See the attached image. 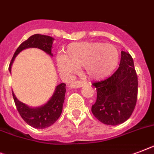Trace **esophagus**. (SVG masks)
<instances>
[{"label":"esophagus","instance_id":"1","mask_svg":"<svg viewBox=\"0 0 154 154\" xmlns=\"http://www.w3.org/2000/svg\"><path fill=\"white\" fill-rule=\"evenodd\" d=\"M86 85V82L82 81H75L70 84L71 88H81L82 86Z\"/></svg>","mask_w":154,"mask_h":154}]
</instances>
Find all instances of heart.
<instances>
[{
  "instance_id": "heart-1",
  "label": "heart",
  "mask_w": 154,
  "mask_h": 154,
  "mask_svg": "<svg viewBox=\"0 0 154 154\" xmlns=\"http://www.w3.org/2000/svg\"><path fill=\"white\" fill-rule=\"evenodd\" d=\"M119 62V52L114 45L99 42H73L66 54L57 57L60 73L71 76L84 66L85 72L92 79H103L112 74Z\"/></svg>"
}]
</instances>
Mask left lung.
<instances>
[{
  "instance_id": "8db88e82",
  "label": "left lung",
  "mask_w": 154,
  "mask_h": 154,
  "mask_svg": "<svg viewBox=\"0 0 154 154\" xmlns=\"http://www.w3.org/2000/svg\"><path fill=\"white\" fill-rule=\"evenodd\" d=\"M97 88L93 116L106 125L121 124L133 113L138 97V76L133 58L122 51L119 67L107 79L92 84Z\"/></svg>"
}]
</instances>
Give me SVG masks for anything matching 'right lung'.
<instances>
[{
    "label": "right lung",
    "instance_id": "obj_1",
    "mask_svg": "<svg viewBox=\"0 0 154 154\" xmlns=\"http://www.w3.org/2000/svg\"><path fill=\"white\" fill-rule=\"evenodd\" d=\"M54 38L51 36L35 34L30 36L16 49L14 55L10 62L8 69L11 72L12 65L15 57L20 51L30 47H35L45 51L46 53L52 56L51 47ZM66 84L62 83L56 87L55 91L50 100L42 107L32 108L25 103L17 100L14 93L12 92L13 100L20 116L23 120L31 127L36 129H44L54 124L59 118L62 112V106L65 100L66 94Z\"/></svg>",
    "mask_w": 154,
    "mask_h": 154
}]
</instances>
